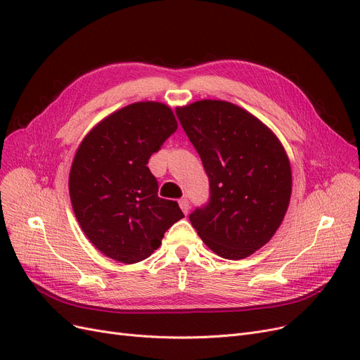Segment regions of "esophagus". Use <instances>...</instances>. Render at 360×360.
I'll return each mask as SVG.
<instances>
[{
	"instance_id": "34e87169",
	"label": "esophagus",
	"mask_w": 360,
	"mask_h": 360,
	"mask_svg": "<svg viewBox=\"0 0 360 360\" xmlns=\"http://www.w3.org/2000/svg\"><path fill=\"white\" fill-rule=\"evenodd\" d=\"M179 205H180V209L183 210V213H184V214H188V212H189V209H191L189 200H188V198H181V200H179Z\"/></svg>"
}]
</instances>
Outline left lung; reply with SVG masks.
Listing matches in <instances>:
<instances>
[{
  "label": "left lung",
  "instance_id": "1",
  "mask_svg": "<svg viewBox=\"0 0 360 360\" xmlns=\"http://www.w3.org/2000/svg\"><path fill=\"white\" fill-rule=\"evenodd\" d=\"M177 117L210 181L209 204L189 214L214 254L242 259L263 248L287 213L291 167L278 136L243 108L204 99Z\"/></svg>",
  "mask_w": 360,
  "mask_h": 360
}]
</instances>
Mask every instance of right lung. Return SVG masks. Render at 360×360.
<instances>
[{"instance_id":"add662e5","label":"right lung","mask_w":360,"mask_h":360,"mask_svg":"<svg viewBox=\"0 0 360 360\" xmlns=\"http://www.w3.org/2000/svg\"><path fill=\"white\" fill-rule=\"evenodd\" d=\"M176 130L168 105L136 102L105 117L76 150L69 174L72 207L103 255L126 264L143 261L184 217L176 201L158 197L156 177L147 167Z\"/></svg>"}]
</instances>
